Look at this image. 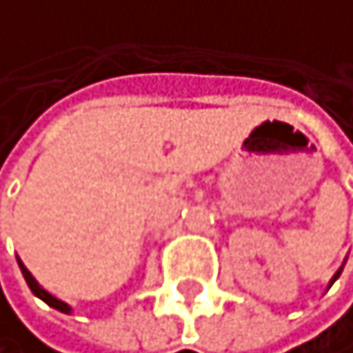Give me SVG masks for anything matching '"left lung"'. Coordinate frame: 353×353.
Returning a JSON list of instances; mask_svg holds the SVG:
<instances>
[{
	"label": "left lung",
	"instance_id": "1",
	"mask_svg": "<svg viewBox=\"0 0 353 353\" xmlns=\"http://www.w3.org/2000/svg\"><path fill=\"white\" fill-rule=\"evenodd\" d=\"M340 272H343V268H340V270H338V272H336V274H333V279H331V283H333V281H336V279H338V276H340Z\"/></svg>",
	"mask_w": 353,
	"mask_h": 353
}]
</instances>
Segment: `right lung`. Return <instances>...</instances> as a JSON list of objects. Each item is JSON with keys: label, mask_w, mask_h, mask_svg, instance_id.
Segmentation results:
<instances>
[{"label": "right lung", "mask_w": 353, "mask_h": 353, "mask_svg": "<svg viewBox=\"0 0 353 353\" xmlns=\"http://www.w3.org/2000/svg\"><path fill=\"white\" fill-rule=\"evenodd\" d=\"M17 263H20V270H22V274H24L26 283H29V288H31V292H33V294H36V297H40L42 301H45V304H49V306H52V308H56V311H61V313H70V311H72V308H70L68 304H65V301L56 299L54 294H49V292H47L45 288H42V285H40V283L36 281V279H33V274H31V272L24 268V263H22L20 259H17Z\"/></svg>", "instance_id": "add662e5"}]
</instances>
